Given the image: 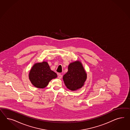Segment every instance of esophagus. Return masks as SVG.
<instances>
[{
    "instance_id": "obj_1",
    "label": "esophagus",
    "mask_w": 130,
    "mask_h": 130,
    "mask_svg": "<svg viewBox=\"0 0 130 130\" xmlns=\"http://www.w3.org/2000/svg\"><path fill=\"white\" fill-rule=\"evenodd\" d=\"M62 75H61V74H59L58 75V78H59V79H61L62 78Z\"/></svg>"
}]
</instances>
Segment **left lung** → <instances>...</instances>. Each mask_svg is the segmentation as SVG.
Masks as SVG:
<instances>
[{
	"mask_svg": "<svg viewBox=\"0 0 130 130\" xmlns=\"http://www.w3.org/2000/svg\"><path fill=\"white\" fill-rule=\"evenodd\" d=\"M87 78L86 72L82 63L76 60L71 62L68 66V71L63 76L65 86L71 91L82 88Z\"/></svg>",
	"mask_w": 130,
	"mask_h": 130,
	"instance_id": "8db88e82",
	"label": "left lung"
}]
</instances>
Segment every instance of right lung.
I'll use <instances>...</instances> for the list:
<instances>
[{"label": "right lung", "instance_id": "right-lung-1", "mask_svg": "<svg viewBox=\"0 0 130 130\" xmlns=\"http://www.w3.org/2000/svg\"><path fill=\"white\" fill-rule=\"evenodd\" d=\"M29 79L34 86L43 89L47 86L52 79L57 77V74L51 71L47 62L36 63L32 67L28 75Z\"/></svg>", "mask_w": 130, "mask_h": 130}]
</instances>
